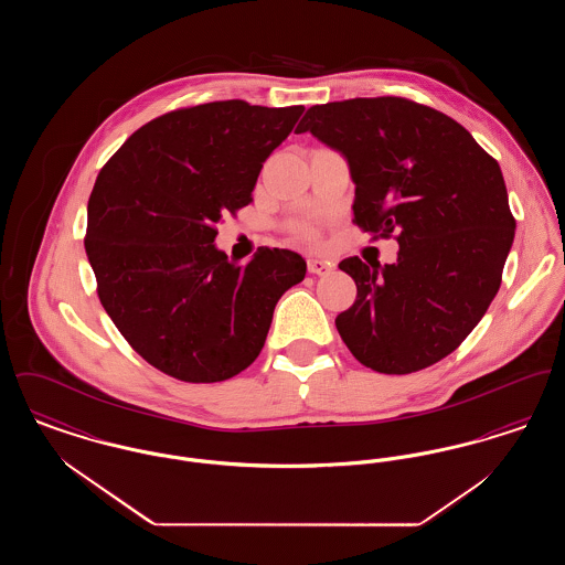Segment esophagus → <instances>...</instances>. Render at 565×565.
<instances>
[{
  "instance_id": "esophagus-1",
  "label": "esophagus",
  "mask_w": 565,
  "mask_h": 565,
  "mask_svg": "<svg viewBox=\"0 0 565 565\" xmlns=\"http://www.w3.org/2000/svg\"><path fill=\"white\" fill-rule=\"evenodd\" d=\"M307 270H309L311 275H326V273L332 270V263L311 256V258H307Z\"/></svg>"
}]
</instances>
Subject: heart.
I'll return each mask as SVG.
<instances>
[{"instance_id": "1", "label": "heart", "mask_w": 565, "mask_h": 565, "mask_svg": "<svg viewBox=\"0 0 565 565\" xmlns=\"http://www.w3.org/2000/svg\"><path fill=\"white\" fill-rule=\"evenodd\" d=\"M295 231H298V233L305 235V237L313 235V226H311L309 222H298V224H295Z\"/></svg>"}]
</instances>
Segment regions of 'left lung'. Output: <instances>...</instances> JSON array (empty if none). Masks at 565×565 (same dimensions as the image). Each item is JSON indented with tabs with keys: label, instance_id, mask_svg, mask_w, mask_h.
I'll return each instance as SVG.
<instances>
[{
	"label": "left lung",
	"instance_id": "1",
	"mask_svg": "<svg viewBox=\"0 0 565 565\" xmlns=\"http://www.w3.org/2000/svg\"><path fill=\"white\" fill-rule=\"evenodd\" d=\"M305 131L348 157L353 224L398 242L394 265L339 263L358 288L334 320L343 343L383 375L440 362L502 284L516 222L500 164L454 118L404 97L313 106Z\"/></svg>",
	"mask_w": 565,
	"mask_h": 565
}]
</instances>
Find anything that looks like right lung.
Returning <instances> with one entry per match:
<instances>
[{
    "label": "right lung",
    "instance_id": "add662e5",
    "mask_svg": "<svg viewBox=\"0 0 565 565\" xmlns=\"http://www.w3.org/2000/svg\"><path fill=\"white\" fill-rule=\"evenodd\" d=\"M302 106L243 99L173 109L137 129L88 199L84 247L111 322L148 364L186 383L239 375L265 348L277 300L305 279L290 249L249 263L215 249V222L252 203Z\"/></svg>",
    "mask_w": 565,
    "mask_h": 565
}]
</instances>
